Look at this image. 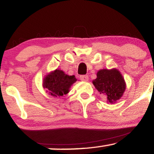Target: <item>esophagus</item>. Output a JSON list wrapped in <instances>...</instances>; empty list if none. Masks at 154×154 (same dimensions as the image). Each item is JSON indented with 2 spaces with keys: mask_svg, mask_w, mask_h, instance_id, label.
Instances as JSON below:
<instances>
[{
  "mask_svg": "<svg viewBox=\"0 0 154 154\" xmlns=\"http://www.w3.org/2000/svg\"><path fill=\"white\" fill-rule=\"evenodd\" d=\"M79 78H80L81 80H82V81H88V75H81L80 77H79Z\"/></svg>",
  "mask_w": 154,
  "mask_h": 154,
  "instance_id": "esophagus-1",
  "label": "esophagus"
}]
</instances>
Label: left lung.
<instances>
[{"instance_id":"8db88e82","label":"left lung","mask_w":154,"mask_h":154,"mask_svg":"<svg viewBox=\"0 0 154 154\" xmlns=\"http://www.w3.org/2000/svg\"><path fill=\"white\" fill-rule=\"evenodd\" d=\"M93 85L100 92L107 96V101L113 103L119 100L125 91V82L120 72L114 69H102L97 73Z\"/></svg>"}]
</instances>
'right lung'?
Masks as SVG:
<instances>
[{"mask_svg": "<svg viewBox=\"0 0 154 154\" xmlns=\"http://www.w3.org/2000/svg\"><path fill=\"white\" fill-rule=\"evenodd\" d=\"M74 75L69 76L61 70L56 69L44 79V88H47L51 95L61 97L69 93V89L76 82Z\"/></svg>", "mask_w": 154, "mask_h": 154, "instance_id": "1", "label": "right lung"}]
</instances>
